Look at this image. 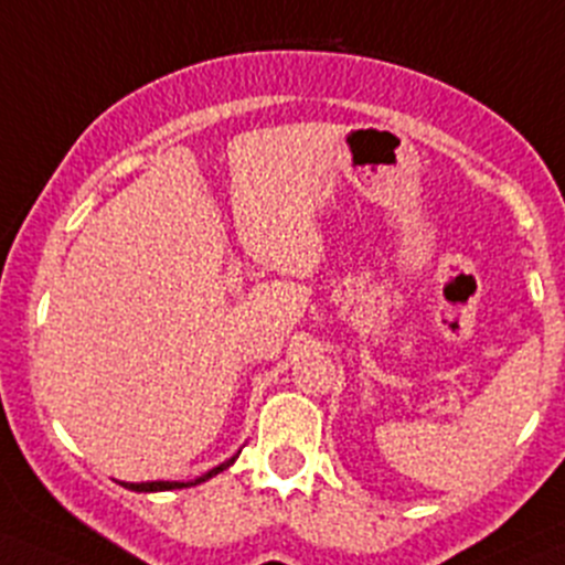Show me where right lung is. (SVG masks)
<instances>
[{
    "instance_id": "add662e5",
    "label": "right lung",
    "mask_w": 565,
    "mask_h": 565,
    "mask_svg": "<svg viewBox=\"0 0 565 565\" xmlns=\"http://www.w3.org/2000/svg\"><path fill=\"white\" fill-rule=\"evenodd\" d=\"M232 463H234V458H228L226 463H221V467L210 469V472L201 475V478H195V480H190V483H179V480H151V483H120V486H126V489H129V491H173V489H190V486H199V483H204V480L215 478L217 472H223V469H228V467H232Z\"/></svg>"
}]
</instances>
